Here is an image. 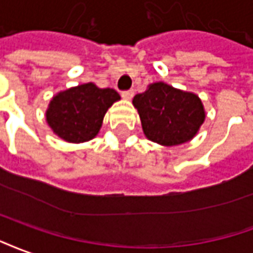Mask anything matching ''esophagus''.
<instances>
[{
    "mask_svg": "<svg viewBox=\"0 0 253 253\" xmlns=\"http://www.w3.org/2000/svg\"><path fill=\"white\" fill-rule=\"evenodd\" d=\"M133 88H130V90H124V91H121V95L124 97L125 99H130L132 97H133Z\"/></svg>",
    "mask_w": 253,
    "mask_h": 253,
    "instance_id": "esophagus-1",
    "label": "esophagus"
}]
</instances>
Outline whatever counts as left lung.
<instances>
[{"label":"left lung","instance_id":"left-lung-1","mask_svg":"<svg viewBox=\"0 0 253 253\" xmlns=\"http://www.w3.org/2000/svg\"><path fill=\"white\" fill-rule=\"evenodd\" d=\"M133 105L140 114L145 136L162 145L189 141L205 120L204 106L195 94L162 82L136 94Z\"/></svg>","mask_w":253,"mask_h":253}]
</instances>
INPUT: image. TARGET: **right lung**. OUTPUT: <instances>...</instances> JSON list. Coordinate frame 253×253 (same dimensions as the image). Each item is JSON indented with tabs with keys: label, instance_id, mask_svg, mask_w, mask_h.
Masks as SVG:
<instances>
[{
	"label": "right lung",
	"instance_id": "obj_1",
	"mask_svg": "<svg viewBox=\"0 0 253 253\" xmlns=\"http://www.w3.org/2000/svg\"><path fill=\"white\" fill-rule=\"evenodd\" d=\"M120 94L94 84L71 87L55 95L47 110V121L55 133L68 143H84L98 133L102 120Z\"/></svg>",
	"mask_w": 253,
	"mask_h": 253
}]
</instances>
